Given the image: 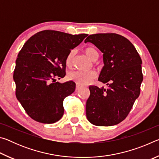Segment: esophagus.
<instances>
[{"mask_svg":"<svg viewBox=\"0 0 159 159\" xmlns=\"http://www.w3.org/2000/svg\"><path fill=\"white\" fill-rule=\"evenodd\" d=\"M80 86L79 85H76V90L77 91V90H79V89H80Z\"/></svg>","mask_w":159,"mask_h":159,"instance_id":"obj_1","label":"esophagus"}]
</instances>
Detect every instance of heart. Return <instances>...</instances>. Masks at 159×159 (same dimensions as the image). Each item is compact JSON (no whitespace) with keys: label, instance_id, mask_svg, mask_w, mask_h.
<instances>
[{"label":"heart","instance_id":"1","mask_svg":"<svg viewBox=\"0 0 159 159\" xmlns=\"http://www.w3.org/2000/svg\"><path fill=\"white\" fill-rule=\"evenodd\" d=\"M85 55L91 60L95 61L99 57V52L95 48L88 47L85 49ZM74 56V51L71 50L66 57V64L67 66L70 67L72 65ZM70 79L74 80L75 82L80 85H87L93 81L96 78V73L93 71H74L69 74Z\"/></svg>","mask_w":159,"mask_h":159}]
</instances>
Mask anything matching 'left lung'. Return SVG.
Returning a JSON list of instances; mask_svg holds the SVG:
<instances>
[{
    "instance_id": "8db88e82",
    "label": "left lung",
    "mask_w": 159,
    "mask_h": 159,
    "mask_svg": "<svg viewBox=\"0 0 159 159\" xmlns=\"http://www.w3.org/2000/svg\"><path fill=\"white\" fill-rule=\"evenodd\" d=\"M87 42L103 53L104 66L98 80L107 83L108 88L90 86L86 116L97 126L116 125L127 117L140 93V56L132 43L119 34H92L86 38Z\"/></svg>"
}]
</instances>
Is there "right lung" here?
<instances>
[{"instance_id":"right-lung-1","label":"right lung","mask_w":159,"mask_h":159,"mask_svg":"<svg viewBox=\"0 0 159 159\" xmlns=\"http://www.w3.org/2000/svg\"><path fill=\"white\" fill-rule=\"evenodd\" d=\"M88 34L44 30L26 41L17 55L13 79L16 97L37 122L53 123L64 114L63 101L76 88L74 81L56 82L66 75V57Z\"/></svg>"}]
</instances>
